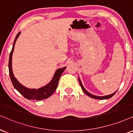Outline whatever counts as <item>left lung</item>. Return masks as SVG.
<instances>
[{"mask_svg": "<svg viewBox=\"0 0 133 133\" xmlns=\"http://www.w3.org/2000/svg\"><path fill=\"white\" fill-rule=\"evenodd\" d=\"M78 80H79V83H80V86H81L82 90L83 91L84 93H85V94H87V95H88V96L92 97V98H93V99H109V98H110V97H112V96H113L116 93V92H117V91H115V93H112V94H111V95H110L104 96H97L93 95H91V94H90V93H88V92L87 91L85 90V88H84V87H83V85H82V82H81V81H80V78L78 79Z\"/></svg>", "mask_w": 133, "mask_h": 133, "instance_id": "1", "label": "left lung"}]
</instances>
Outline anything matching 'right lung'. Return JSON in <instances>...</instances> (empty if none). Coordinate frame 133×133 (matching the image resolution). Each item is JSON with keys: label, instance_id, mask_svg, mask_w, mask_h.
<instances>
[{"label": "right lung", "instance_id": "add662e5", "mask_svg": "<svg viewBox=\"0 0 133 133\" xmlns=\"http://www.w3.org/2000/svg\"><path fill=\"white\" fill-rule=\"evenodd\" d=\"M19 34L20 32L18 33V34L16 35L14 42H13L12 50H11L10 53L9 62H8V69H9V74L11 78V81L12 82V84L13 87H15V88L20 94H21L25 98L28 99L29 100L37 101L45 99L48 98L50 96L53 95V93L56 90L60 77H61V74H63V72L65 70L66 67H64V68L61 69H58L56 71V72H55L54 77H53L51 81L48 84H47L46 86L43 87L42 88H38L37 90H36V89L27 88L23 86L15 78L12 72V68H11V58H12V54L13 50H14L15 42H16V40L18 38Z\"/></svg>", "mask_w": 133, "mask_h": 133}]
</instances>
